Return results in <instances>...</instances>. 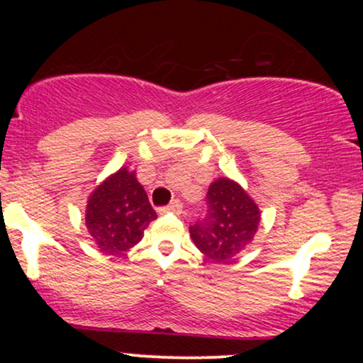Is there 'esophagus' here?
Masks as SVG:
<instances>
[{
  "instance_id": "34e87169",
  "label": "esophagus",
  "mask_w": 363,
  "mask_h": 363,
  "mask_svg": "<svg viewBox=\"0 0 363 363\" xmlns=\"http://www.w3.org/2000/svg\"><path fill=\"white\" fill-rule=\"evenodd\" d=\"M158 211H160V213H176V215H179L182 211V205H181V201L174 199V201L170 203V205L160 208V210H158Z\"/></svg>"
}]
</instances>
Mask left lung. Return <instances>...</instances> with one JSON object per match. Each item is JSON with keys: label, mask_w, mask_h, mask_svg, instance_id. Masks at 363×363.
<instances>
[{"label": "left lung", "mask_w": 363, "mask_h": 363, "mask_svg": "<svg viewBox=\"0 0 363 363\" xmlns=\"http://www.w3.org/2000/svg\"><path fill=\"white\" fill-rule=\"evenodd\" d=\"M259 222V208L244 187L220 177L208 187L206 215L191 225L189 234L208 259L228 262L252 242Z\"/></svg>", "instance_id": "8db88e82"}]
</instances>
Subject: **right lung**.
Here are the masks:
<instances>
[{
    "instance_id": "1",
    "label": "right lung",
    "mask_w": 363,
    "mask_h": 363,
    "mask_svg": "<svg viewBox=\"0 0 363 363\" xmlns=\"http://www.w3.org/2000/svg\"><path fill=\"white\" fill-rule=\"evenodd\" d=\"M157 218L135 170L121 167L90 194L85 210L86 230L106 254H121L143 239Z\"/></svg>"
}]
</instances>
